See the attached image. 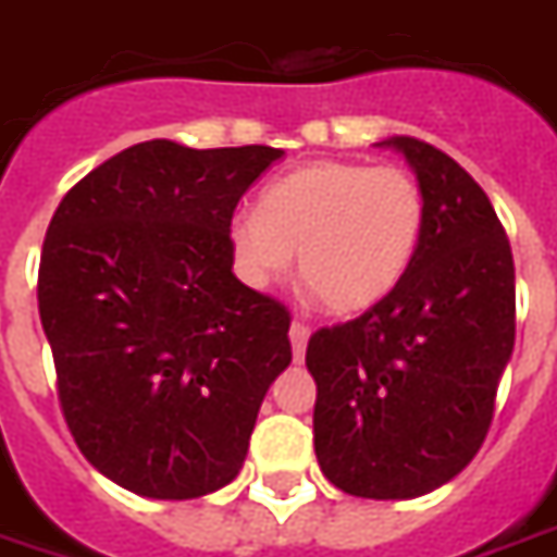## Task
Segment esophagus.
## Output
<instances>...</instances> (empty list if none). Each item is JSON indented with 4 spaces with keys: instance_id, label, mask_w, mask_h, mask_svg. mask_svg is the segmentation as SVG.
<instances>
[{
    "instance_id": "obj_1",
    "label": "esophagus",
    "mask_w": 557,
    "mask_h": 557,
    "mask_svg": "<svg viewBox=\"0 0 557 557\" xmlns=\"http://www.w3.org/2000/svg\"><path fill=\"white\" fill-rule=\"evenodd\" d=\"M308 338H310V329L305 326V323H293V326H289V344H293L295 362L305 357V347H308Z\"/></svg>"
}]
</instances>
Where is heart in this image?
Returning <instances> with one entry per match:
<instances>
[{
  "label": "heart",
  "mask_w": 557,
  "mask_h": 557,
  "mask_svg": "<svg viewBox=\"0 0 557 557\" xmlns=\"http://www.w3.org/2000/svg\"><path fill=\"white\" fill-rule=\"evenodd\" d=\"M423 195L399 168L313 161L264 185L259 207L225 222L237 280L264 293L298 271L323 308L350 317L387 298L418 252Z\"/></svg>",
  "instance_id": "1"
}]
</instances>
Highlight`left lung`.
<instances>
[{"instance_id": "obj_1", "label": "left lung", "mask_w": 557, "mask_h": 557, "mask_svg": "<svg viewBox=\"0 0 557 557\" xmlns=\"http://www.w3.org/2000/svg\"><path fill=\"white\" fill-rule=\"evenodd\" d=\"M423 195L418 252L399 286L354 323L308 342L313 451L329 482L366 500H411L482 448L516 347V264L479 183L445 151L393 136Z\"/></svg>"}]
</instances>
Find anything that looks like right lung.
Instances as JSON below:
<instances>
[{
	"label": "right lung",
	"instance_id": "1",
	"mask_svg": "<svg viewBox=\"0 0 557 557\" xmlns=\"http://www.w3.org/2000/svg\"><path fill=\"white\" fill-rule=\"evenodd\" d=\"M271 146L149 139L60 200L41 247L39 317L75 445L124 491L195 500L237 479L289 313L231 271L225 222Z\"/></svg>",
	"mask_w": 557,
	"mask_h": 557
}]
</instances>
